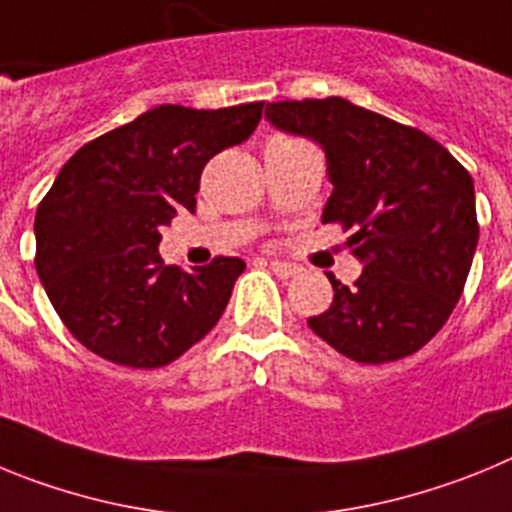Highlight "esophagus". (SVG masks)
Masks as SVG:
<instances>
[{"mask_svg":"<svg viewBox=\"0 0 512 512\" xmlns=\"http://www.w3.org/2000/svg\"><path fill=\"white\" fill-rule=\"evenodd\" d=\"M266 264H269V269L274 271L277 277H282V279H289V277H295V274H297V266L289 264V261L269 259V261H266Z\"/></svg>","mask_w":512,"mask_h":512,"instance_id":"1","label":"esophagus"}]
</instances>
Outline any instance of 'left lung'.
Instances as JSON below:
<instances>
[{
    "label": "left lung",
    "instance_id": "1",
    "mask_svg": "<svg viewBox=\"0 0 512 512\" xmlns=\"http://www.w3.org/2000/svg\"><path fill=\"white\" fill-rule=\"evenodd\" d=\"M277 130L318 143L333 184L323 223H343L364 271L333 277V302L307 320L359 364H384L431 341L461 297L479 225L469 171L441 143L343 97L266 104Z\"/></svg>",
    "mask_w": 512,
    "mask_h": 512
}]
</instances>
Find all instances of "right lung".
Masks as SVG:
<instances>
[{
	"label": "right lung",
	"mask_w": 512,
	"mask_h": 512,
	"mask_svg": "<svg viewBox=\"0 0 512 512\" xmlns=\"http://www.w3.org/2000/svg\"><path fill=\"white\" fill-rule=\"evenodd\" d=\"M264 102L225 110L161 104L81 146L35 212V269L71 336L112 364H171L215 328L246 264L192 274L158 256L176 212H194L215 153L256 130Z\"/></svg>",
	"instance_id": "1"
}]
</instances>
